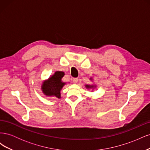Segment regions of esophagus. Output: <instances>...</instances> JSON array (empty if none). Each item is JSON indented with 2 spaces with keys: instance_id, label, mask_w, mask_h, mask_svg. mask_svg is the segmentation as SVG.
<instances>
[{
  "instance_id": "esophagus-1",
  "label": "esophagus",
  "mask_w": 150,
  "mask_h": 150,
  "mask_svg": "<svg viewBox=\"0 0 150 150\" xmlns=\"http://www.w3.org/2000/svg\"><path fill=\"white\" fill-rule=\"evenodd\" d=\"M72 81H73V83L74 84H76L78 82V78H73V79H72Z\"/></svg>"
}]
</instances>
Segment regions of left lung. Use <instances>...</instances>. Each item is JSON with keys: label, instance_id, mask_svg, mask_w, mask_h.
<instances>
[{"label": "left lung", "instance_id": "1", "mask_svg": "<svg viewBox=\"0 0 150 150\" xmlns=\"http://www.w3.org/2000/svg\"><path fill=\"white\" fill-rule=\"evenodd\" d=\"M90 80L91 81H93V78H91ZM85 87H86V89H93V90H94L95 88H96V85H94V84H86L85 85Z\"/></svg>", "mask_w": 150, "mask_h": 150}]
</instances>
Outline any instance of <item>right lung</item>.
<instances>
[{
	"label": "right lung",
	"instance_id": "obj_1",
	"mask_svg": "<svg viewBox=\"0 0 150 150\" xmlns=\"http://www.w3.org/2000/svg\"><path fill=\"white\" fill-rule=\"evenodd\" d=\"M64 76V72L56 71L47 79L43 81L40 89L45 96L61 99V91L66 84L62 81Z\"/></svg>",
	"mask_w": 150,
	"mask_h": 150
}]
</instances>
